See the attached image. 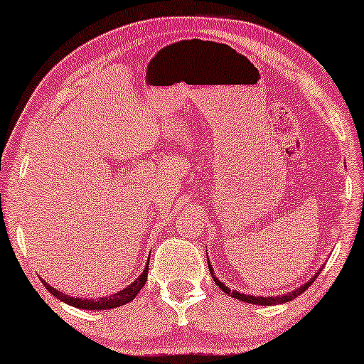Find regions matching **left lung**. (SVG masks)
Returning <instances> with one entry per match:
<instances>
[{
    "mask_svg": "<svg viewBox=\"0 0 364 364\" xmlns=\"http://www.w3.org/2000/svg\"><path fill=\"white\" fill-rule=\"evenodd\" d=\"M206 258H208V255H206ZM208 267H210V272H211V276H213V279H214V284L218 285L219 289H221L223 291H225V294L228 295H230V296H234V299H237V300H240V301H245V303H252V305H261V306H271V305H279V303H287V301H291L294 299H296V296L299 295H301L303 291H305L309 285H311L313 282H314V279H316V276H313L311 279H309V281L306 282V284H303L301 287H299V289H295V290H291V291H289V294H284V295H276V296H255V295H247V294H240V291H237V290H232L230 291V289H228L225 287V285L219 281V279L216 277V274H214V269H213V266L210 264V259H208Z\"/></svg>",
    "mask_w": 364,
    "mask_h": 364,
    "instance_id": "8db88e82",
    "label": "left lung"
}]
</instances>
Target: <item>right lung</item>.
Segmentation results:
<instances>
[{
  "label": "right lung",
  "instance_id": "obj_1",
  "mask_svg": "<svg viewBox=\"0 0 364 364\" xmlns=\"http://www.w3.org/2000/svg\"><path fill=\"white\" fill-rule=\"evenodd\" d=\"M148 264H150V259H148L145 269H143L140 276L136 277L132 284L127 285L126 289L117 291V294H112L109 296H100V299H95V300H92V299H77V296L65 295V294H63V291H59L55 287H51L50 284H46L43 279H41V282H43V285L48 289V291H50L51 295H55L58 300L68 303V305H70V306H75V308H80V309H95V311H98V309H112V308L126 305V303L132 301L135 296L139 295V291L141 290V287L146 282Z\"/></svg>",
  "mask_w": 364,
  "mask_h": 364
}]
</instances>
